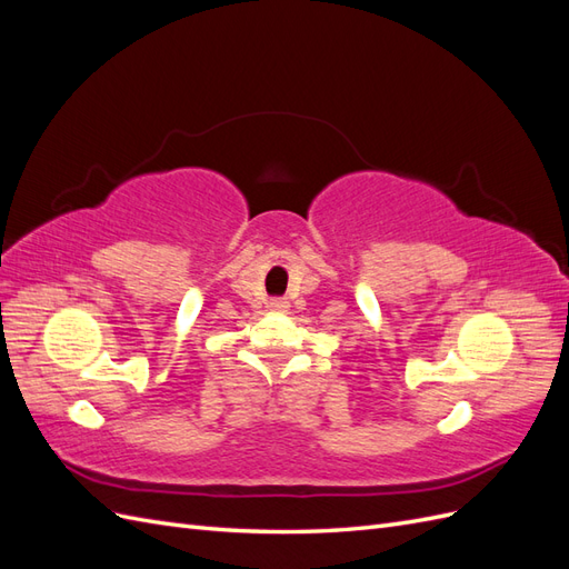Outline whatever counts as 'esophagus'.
<instances>
[{
	"label": "esophagus",
	"mask_w": 569,
	"mask_h": 569,
	"mask_svg": "<svg viewBox=\"0 0 569 569\" xmlns=\"http://www.w3.org/2000/svg\"><path fill=\"white\" fill-rule=\"evenodd\" d=\"M289 308V301L287 299H270V311L274 313H284Z\"/></svg>",
	"instance_id": "esophagus-1"
}]
</instances>
